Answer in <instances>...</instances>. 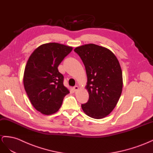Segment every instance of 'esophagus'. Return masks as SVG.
Here are the masks:
<instances>
[{"label": "esophagus", "instance_id": "esophagus-1", "mask_svg": "<svg viewBox=\"0 0 153 153\" xmlns=\"http://www.w3.org/2000/svg\"><path fill=\"white\" fill-rule=\"evenodd\" d=\"M78 90H79V87H78L77 86H75L73 88V90H74V91H77Z\"/></svg>", "mask_w": 153, "mask_h": 153}]
</instances>
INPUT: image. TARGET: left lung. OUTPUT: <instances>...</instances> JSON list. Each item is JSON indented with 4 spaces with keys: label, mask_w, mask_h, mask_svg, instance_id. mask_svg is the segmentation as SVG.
Returning <instances> with one entry per match:
<instances>
[{
    "label": "left lung",
    "mask_w": 153,
    "mask_h": 153,
    "mask_svg": "<svg viewBox=\"0 0 153 153\" xmlns=\"http://www.w3.org/2000/svg\"><path fill=\"white\" fill-rule=\"evenodd\" d=\"M87 75L89 99L81 107L85 114L102 119L114 109L121 95L123 75L119 61L109 49L88 44L77 47Z\"/></svg>",
    "instance_id": "1"
}]
</instances>
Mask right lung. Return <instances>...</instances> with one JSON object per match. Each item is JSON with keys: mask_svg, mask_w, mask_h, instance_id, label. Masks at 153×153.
<instances>
[{"mask_svg": "<svg viewBox=\"0 0 153 153\" xmlns=\"http://www.w3.org/2000/svg\"><path fill=\"white\" fill-rule=\"evenodd\" d=\"M72 50V47L59 43L44 44L28 58L23 76L25 90L32 105L43 114L56 112L70 93L58 67Z\"/></svg>", "mask_w": 153, "mask_h": 153, "instance_id": "obj_1", "label": "right lung"}]
</instances>
